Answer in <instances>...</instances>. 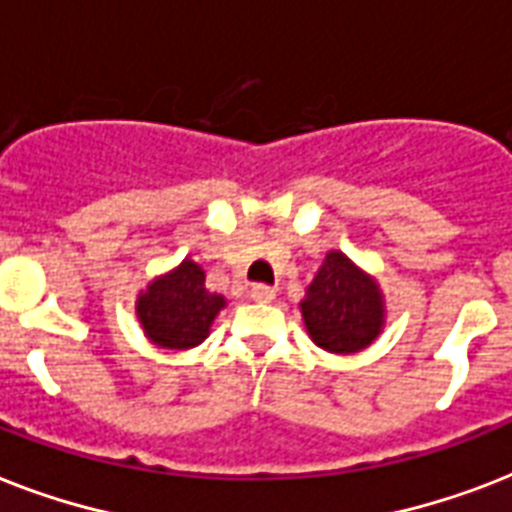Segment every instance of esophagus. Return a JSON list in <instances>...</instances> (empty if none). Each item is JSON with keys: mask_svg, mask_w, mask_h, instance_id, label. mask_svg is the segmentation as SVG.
<instances>
[{"mask_svg": "<svg viewBox=\"0 0 512 512\" xmlns=\"http://www.w3.org/2000/svg\"><path fill=\"white\" fill-rule=\"evenodd\" d=\"M273 297H276V289L268 287V284H255L252 287V300H257V303H271Z\"/></svg>", "mask_w": 512, "mask_h": 512, "instance_id": "1", "label": "esophagus"}]
</instances>
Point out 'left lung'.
<instances>
[{
	"label": "left lung",
	"mask_w": 512,
	"mask_h": 512,
	"mask_svg": "<svg viewBox=\"0 0 512 512\" xmlns=\"http://www.w3.org/2000/svg\"><path fill=\"white\" fill-rule=\"evenodd\" d=\"M382 295L342 252H329L303 300L305 327L329 353H356L382 329Z\"/></svg>",
	"instance_id": "1"
}]
</instances>
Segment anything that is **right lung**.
<instances>
[{"mask_svg": "<svg viewBox=\"0 0 512 512\" xmlns=\"http://www.w3.org/2000/svg\"><path fill=\"white\" fill-rule=\"evenodd\" d=\"M223 295L204 287V271L193 260L156 279L148 292L138 297V316L146 335L162 348H193L209 332Z\"/></svg>", "mask_w": 512, "mask_h": 512, "instance_id": "right-lung-1", "label": "right lung"}]
</instances>
